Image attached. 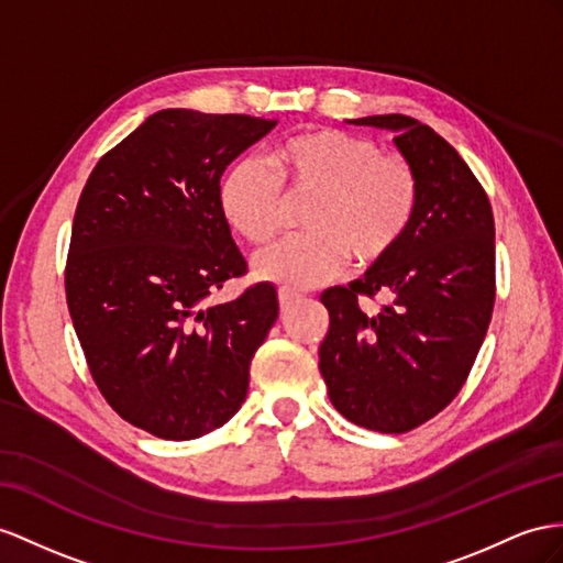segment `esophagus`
Returning a JSON list of instances; mask_svg holds the SVG:
<instances>
[{"mask_svg": "<svg viewBox=\"0 0 563 563\" xmlns=\"http://www.w3.org/2000/svg\"><path fill=\"white\" fill-rule=\"evenodd\" d=\"M299 299H301V292L290 290V287H280V290H278V301H280V309L283 311L292 309Z\"/></svg>", "mask_w": 563, "mask_h": 563, "instance_id": "esophagus-1", "label": "esophagus"}]
</instances>
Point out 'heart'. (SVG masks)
Here are the masks:
<instances>
[{
    "label": "heart",
    "instance_id": "1",
    "mask_svg": "<svg viewBox=\"0 0 563 563\" xmlns=\"http://www.w3.org/2000/svg\"><path fill=\"white\" fill-rule=\"evenodd\" d=\"M268 166L252 156L235 162L219 185V205L235 233L266 244L283 225L282 195H313L305 213L309 233L254 258L256 276L283 287L321 285L338 276L350 254L358 264L378 262L405 238L419 205V178L405 156L333 128L278 142Z\"/></svg>",
    "mask_w": 563,
    "mask_h": 563
}]
</instances>
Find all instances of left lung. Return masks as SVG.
I'll return each mask as SVG.
<instances>
[{"label": "left lung", "instance_id": "1", "mask_svg": "<svg viewBox=\"0 0 563 563\" xmlns=\"http://www.w3.org/2000/svg\"><path fill=\"white\" fill-rule=\"evenodd\" d=\"M395 133L419 178V205L390 254L350 287H330L319 350L328 397L344 419L407 432L442 411L466 383L495 307V219L481 183L450 142L421 121L352 119ZM383 294L376 314L358 296Z\"/></svg>", "mask_w": 563, "mask_h": 563}]
</instances>
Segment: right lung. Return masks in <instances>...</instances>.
I'll return each mask as SVG.
<instances>
[{"instance_id": "1", "label": "right lung", "mask_w": 563, "mask_h": 563, "mask_svg": "<svg viewBox=\"0 0 563 563\" xmlns=\"http://www.w3.org/2000/svg\"><path fill=\"white\" fill-rule=\"evenodd\" d=\"M273 125L156 111L82 187L66 264L70 319L99 393L156 438L195 440L233 419L278 319L268 283L207 301L247 268L219 205L221 176Z\"/></svg>"}]
</instances>
